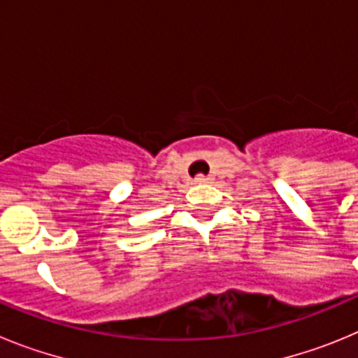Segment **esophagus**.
<instances>
[{
    "label": "esophagus",
    "mask_w": 358,
    "mask_h": 358,
    "mask_svg": "<svg viewBox=\"0 0 358 358\" xmlns=\"http://www.w3.org/2000/svg\"><path fill=\"white\" fill-rule=\"evenodd\" d=\"M211 181H213V177H206V176L195 177V182H197V185H202V182H211Z\"/></svg>",
    "instance_id": "obj_1"
}]
</instances>
